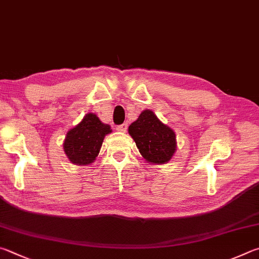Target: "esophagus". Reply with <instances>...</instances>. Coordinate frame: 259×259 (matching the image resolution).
<instances>
[{
    "label": "esophagus",
    "instance_id": "1",
    "mask_svg": "<svg viewBox=\"0 0 259 259\" xmlns=\"http://www.w3.org/2000/svg\"><path fill=\"white\" fill-rule=\"evenodd\" d=\"M126 129H128V123H126V122L116 126V130L120 131V133H124V131H126Z\"/></svg>",
    "mask_w": 259,
    "mask_h": 259
}]
</instances>
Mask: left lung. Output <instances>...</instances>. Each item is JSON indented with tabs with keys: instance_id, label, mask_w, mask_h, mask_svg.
<instances>
[{
	"instance_id": "left-lung-1",
	"label": "left lung",
	"mask_w": 259,
	"mask_h": 259,
	"mask_svg": "<svg viewBox=\"0 0 259 259\" xmlns=\"http://www.w3.org/2000/svg\"><path fill=\"white\" fill-rule=\"evenodd\" d=\"M128 131L142 156L149 163L165 164L176 153L175 131L162 123L153 111H143L138 119L129 125Z\"/></svg>"
}]
</instances>
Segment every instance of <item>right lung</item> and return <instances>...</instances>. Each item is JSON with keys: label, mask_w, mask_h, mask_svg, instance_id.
Instances as JSON below:
<instances>
[{"label": "right lung", "mask_w": 259, "mask_h": 259, "mask_svg": "<svg viewBox=\"0 0 259 259\" xmlns=\"http://www.w3.org/2000/svg\"><path fill=\"white\" fill-rule=\"evenodd\" d=\"M111 126L103 123L96 114L88 113L65 136L63 148L69 161L76 165H88L97 157L104 137Z\"/></svg>", "instance_id": "right-lung-1"}]
</instances>
